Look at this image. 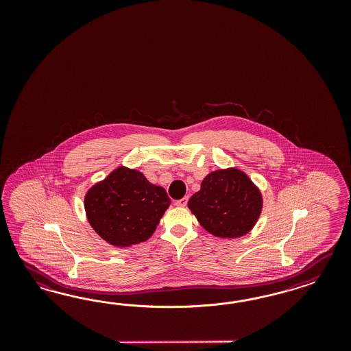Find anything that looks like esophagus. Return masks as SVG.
<instances>
[{"mask_svg":"<svg viewBox=\"0 0 351 351\" xmlns=\"http://www.w3.org/2000/svg\"><path fill=\"white\" fill-rule=\"evenodd\" d=\"M186 203H188V197H184V198H181L179 201H176L175 204H176L178 207H185Z\"/></svg>","mask_w":351,"mask_h":351,"instance_id":"obj_1","label":"esophagus"}]
</instances>
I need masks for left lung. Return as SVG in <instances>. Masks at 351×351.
<instances>
[{"instance_id": "8db88e82", "label": "left lung", "mask_w": 351, "mask_h": 351, "mask_svg": "<svg viewBox=\"0 0 351 351\" xmlns=\"http://www.w3.org/2000/svg\"><path fill=\"white\" fill-rule=\"evenodd\" d=\"M188 207L208 233L238 238L255 226L263 210V197L243 171L226 169L208 173Z\"/></svg>"}]
</instances>
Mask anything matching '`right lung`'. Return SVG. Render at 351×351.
Returning <instances> with one entry per match:
<instances>
[{
    "instance_id": "1",
    "label": "right lung",
    "mask_w": 351,
    "mask_h": 351,
    "mask_svg": "<svg viewBox=\"0 0 351 351\" xmlns=\"http://www.w3.org/2000/svg\"><path fill=\"white\" fill-rule=\"evenodd\" d=\"M170 204L162 186L123 166L90 188L85 197L88 223L104 241L117 247L147 241Z\"/></svg>"
}]
</instances>
